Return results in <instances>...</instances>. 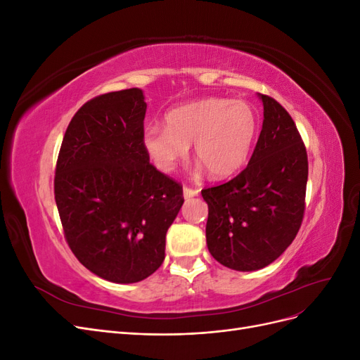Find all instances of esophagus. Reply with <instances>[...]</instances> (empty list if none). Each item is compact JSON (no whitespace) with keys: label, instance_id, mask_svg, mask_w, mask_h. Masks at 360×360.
Listing matches in <instances>:
<instances>
[{"label":"esophagus","instance_id":"esophagus-1","mask_svg":"<svg viewBox=\"0 0 360 360\" xmlns=\"http://www.w3.org/2000/svg\"><path fill=\"white\" fill-rule=\"evenodd\" d=\"M198 193H200L198 189H192V188H188V186L183 188V197L184 198H193V197H197Z\"/></svg>","mask_w":360,"mask_h":360}]
</instances>
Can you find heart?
<instances>
[{
	"instance_id": "obj_1",
	"label": "heart",
	"mask_w": 360,
	"mask_h": 360,
	"mask_svg": "<svg viewBox=\"0 0 360 360\" xmlns=\"http://www.w3.org/2000/svg\"><path fill=\"white\" fill-rule=\"evenodd\" d=\"M167 127L147 126L144 148L156 167L165 172L193 153L212 177H228L243 167L257 135V117L240 101L205 97L172 108Z\"/></svg>"
}]
</instances>
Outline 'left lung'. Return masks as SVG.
Returning a JSON list of instances; mask_svg holds the SVG:
<instances>
[{
	"label": "left lung",
	"mask_w": 360,
	"mask_h": 360,
	"mask_svg": "<svg viewBox=\"0 0 360 360\" xmlns=\"http://www.w3.org/2000/svg\"><path fill=\"white\" fill-rule=\"evenodd\" d=\"M259 97L263 129L248 167L230 181L201 191L209 205L210 254L238 271L274 263L297 236L304 214L307 147L285 108L267 94Z\"/></svg>",
	"instance_id": "8db88e82"
}]
</instances>
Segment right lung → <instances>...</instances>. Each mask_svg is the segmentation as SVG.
I'll return each mask as SVG.
<instances>
[{"mask_svg": "<svg viewBox=\"0 0 360 360\" xmlns=\"http://www.w3.org/2000/svg\"><path fill=\"white\" fill-rule=\"evenodd\" d=\"M147 105L139 89L84 103L64 134L53 193L64 237L94 275L117 284L143 281L165 258V236L183 188L150 163Z\"/></svg>", "mask_w": 360, "mask_h": 360, "instance_id": "add662e5", "label": "right lung"}]
</instances>
